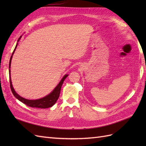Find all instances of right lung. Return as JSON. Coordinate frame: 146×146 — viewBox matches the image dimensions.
Returning a JSON list of instances; mask_svg holds the SVG:
<instances>
[{
	"label": "right lung",
	"mask_w": 146,
	"mask_h": 146,
	"mask_svg": "<svg viewBox=\"0 0 146 146\" xmlns=\"http://www.w3.org/2000/svg\"><path fill=\"white\" fill-rule=\"evenodd\" d=\"M21 36H21L20 38L18 39L17 42H19ZM17 44L18 43H17L15 49L13 52V54H12V55L11 56V58L10 60V63H9V68H10L9 76H10V88H11V90L12 91L13 94L15 96V97L16 99H17L19 101H21V102L24 103L26 105H27V106H29V107H30L39 108H49V107H52V106L55 104L57 100H58L59 96H60V94L61 86H62L63 82L65 80V78L68 76V75H65V76H64V77L62 78V79H61L60 82L58 83V85L55 87V88L54 90H53V91L52 92H50V93L48 95H47V96L44 97V98L39 99H37V100H29V99H26L22 98V97H21L19 94H17L16 93V92L15 91L14 88H13V85H12L11 79V77H10V66H11V59H12L13 55V54H14V52L16 50V48L17 47Z\"/></svg>",
	"instance_id": "right-lung-1"
}]
</instances>
